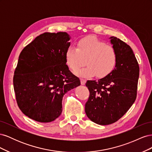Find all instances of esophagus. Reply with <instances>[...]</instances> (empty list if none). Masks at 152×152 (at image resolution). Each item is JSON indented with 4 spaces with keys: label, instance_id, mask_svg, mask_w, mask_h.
I'll use <instances>...</instances> for the list:
<instances>
[{
    "label": "esophagus",
    "instance_id": "1",
    "mask_svg": "<svg viewBox=\"0 0 152 152\" xmlns=\"http://www.w3.org/2000/svg\"><path fill=\"white\" fill-rule=\"evenodd\" d=\"M86 79H80V82L82 85H84L86 84Z\"/></svg>",
    "mask_w": 152,
    "mask_h": 152
}]
</instances>
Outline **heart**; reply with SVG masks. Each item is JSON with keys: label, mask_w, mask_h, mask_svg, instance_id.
Listing matches in <instances>:
<instances>
[{"label": "heart", "mask_w": 152, "mask_h": 152, "mask_svg": "<svg viewBox=\"0 0 152 152\" xmlns=\"http://www.w3.org/2000/svg\"><path fill=\"white\" fill-rule=\"evenodd\" d=\"M117 58L115 48L94 37L81 39L77 48L70 45L65 52L66 63L73 71L81 67L86 60L87 66L75 72L82 77L107 76L115 67Z\"/></svg>", "instance_id": "1"}]
</instances>
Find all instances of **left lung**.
<instances>
[{
  "label": "left lung",
  "mask_w": 152,
  "mask_h": 152,
  "mask_svg": "<svg viewBox=\"0 0 152 152\" xmlns=\"http://www.w3.org/2000/svg\"><path fill=\"white\" fill-rule=\"evenodd\" d=\"M110 42L117 52V62L109 75L98 80H87L90 95L85 112L91 121L108 125L120 119L134 103L140 67L131 48L111 37Z\"/></svg>",
  "instance_id": "obj_1"
}]
</instances>
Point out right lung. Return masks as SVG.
<instances>
[{
    "mask_svg": "<svg viewBox=\"0 0 152 152\" xmlns=\"http://www.w3.org/2000/svg\"><path fill=\"white\" fill-rule=\"evenodd\" d=\"M70 39L66 32H45L20 54L13 77L16 102L21 111L35 121L57 118L62 112L63 96L80 85L66 65Z\"/></svg>",
    "mask_w": 152,
    "mask_h": 152,
    "instance_id": "right-lung-1",
    "label": "right lung"
}]
</instances>
